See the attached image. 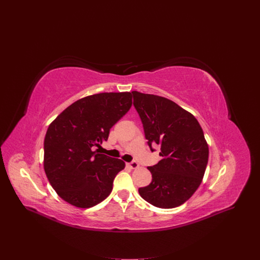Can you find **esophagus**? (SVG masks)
<instances>
[{
	"mask_svg": "<svg viewBox=\"0 0 260 260\" xmlns=\"http://www.w3.org/2000/svg\"><path fill=\"white\" fill-rule=\"evenodd\" d=\"M128 166L132 168V169H138L139 168V164L137 161H132L128 164Z\"/></svg>",
	"mask_w": 260,
	"mask_h": 260,
	"instance_id": "obj_1",
	"label": "esophagus"
}]
</instances>
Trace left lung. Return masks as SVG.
Segmentation results:
<instances>
[{
	"instance_id": "1",
	"label": "left lung",
	"mask_w": 260,
	"mask_h": 260,
	"mask_svg": "<svg viewBox=\"0 0 260 260\" xmlns=\"http://www.w3.org/2000/svg\"><path fill=\"white\" fill-rule=\"evenodd\" d=\"M148 145L159 146L162 157L147 168L152 181L140 196L161 209L181 206L201 185L209 159V146L198 119L175 102L155 94L132 91Z\"/></svg>"
}]
</instances>
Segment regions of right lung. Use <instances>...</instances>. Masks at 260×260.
I'll list each match as a JSON object with an SVG mask.
<instances>
[{
	"label": "right lung",
	"mask_w": 260,
	"mask_h": 260,
	"mask_svg": "<svg viewBox=\"0 0 260 260\" xmlns=\"http://www.w3.org/2000/svg\"><path fill=\"white\" fill-rule=\"evenodd\" d=\"M131 92H103L73 103L50 123L44 139V171L56 193L77 208H91L112 191L125 167L93 151L132 107Z\"/></svg>",
	"instance_id": "1"
}]
</instances>
